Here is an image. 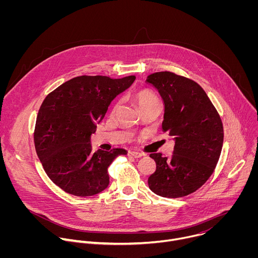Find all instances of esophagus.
I'll return each instance as SVG.
<instances>
[{
    "mask_svg": "<svg viewBox=\"0 0 258 258\" xmlns=\"http://www.w3.org/2000/svg\"><path fill=\"white\" fill-rule=\"evenodd\" d=\"M128 156L134 157V158H140L143 156V153H140L137 151H131V152H128Z\"/></svg>",
    "mask_w": 258,
    "mask_h": 258,
    "instance_id": "obj_1",
    "label": "esophagus"
}]
</instances>
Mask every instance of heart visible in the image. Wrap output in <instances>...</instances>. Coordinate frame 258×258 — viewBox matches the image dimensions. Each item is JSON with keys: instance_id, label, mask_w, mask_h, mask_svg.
Listing matches in <instances>:
<instances>
[{"instance_id": "heart-1", "label": "heart", "mask_w": 258, "mask_h": 258, "mask_svg": "<svg viewBox=\"0 0 258 258\" xmlns=\"http://www.w3.org/2000/svg\"><path fill=\"white\" fill-rule=\"evenodd\" d=\"M134 97H135V100H136L138 106L140 107V109L145 107L146 105L150 104L151 102L157 100V97L155 96V94L148 89H141V90L137 91L135 93ZM116 106L117 105H115L114 107H116Z\"/></svg>"}]
</instances>
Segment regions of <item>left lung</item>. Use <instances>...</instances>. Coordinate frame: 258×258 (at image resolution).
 Wrapping results in <instances>:
<instances>
[{"label":"left lung","instance_id":"left-lung-1","mask_svg":"<svg viewBox=\"0 0 258 258\" xmlns=\"http://www.w3.org/2000/svg\"><path fill=\"white\" fill-rule=\"evenodd\" d=\"M147 83L154 86L164 103L162 131L175 140L173 153H152L156 170L149 188L166 198L194 193L210 177L224 143V127L217 110L194 81L170 71L155 72Z\"/></svg>","mask_w":258,"mask_h":258}]
</instances>
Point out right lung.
Wrapping results in <instances>:
<instances>
[{
	"label": "right lung",
	"mask_w": 258,
	"mask_h": 258,
	"mask_svg": "<svg viewBox=\"0 0 258 258\" xmlns=\"http://www.w3.org/2000/svg\"><path fill=\"white\" fill-rule=\"evenodd\" d=\"M135 80V76L116 80L81 76L45 98L36 116L34 147L47 175L64 192L88 197L108 187L109 165L126 151L114 148L94 152L91 135L111 101Z\"/></svg>",
	"instance_id": "obj_1"
}]
</instances>
